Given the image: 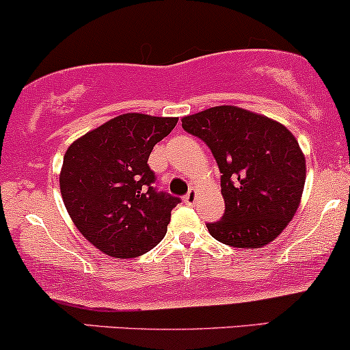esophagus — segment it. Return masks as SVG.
I'll return each instance as SVG.
<instances>
[{"mask_svg":"<svg viewBox=\"0 0 350 350\" xmlns=\"http://www.w3.org/2000/svg\"><path fill=\"white\" fill-rule=\"evenodd\" d=\"M183 202L187 203V205H193L196 202V190L195 188H190V191L185 195V198H183Z\"/></svg>","mask_w":350,"mask_h":350,"instance_id":"34e87169","label":"esophagus"}]
</instances>
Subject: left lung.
I'll return each instance as SVG.
<instances>
[{
    "instance_id": "left-lung-1",
    "label": "left lung",
    "mask_w": 350,
    "mask_h": 350,
    "mask_svg": "<svg viewBox=\"0 0 350 350\" xmlns=\"http://www.w3.org/2000/svg\"><path fill=\"white\" fill-rule=\"evenodd\" d=\"M182 127L210 147L221 172L225 215L208 223L219 243L262 248L289 225L306 183V157L286 125L237 105L185 116Z\"/></svg>"
}]
</instances>
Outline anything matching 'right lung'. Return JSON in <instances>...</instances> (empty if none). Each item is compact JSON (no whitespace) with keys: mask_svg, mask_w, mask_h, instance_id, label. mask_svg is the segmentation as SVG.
Wrapping results in <instances>:
<instances>
[{"mask_svg":"<svg viewBox=\"0 0 350 350\" xmlns=\"http://www.w3.org/2000/svg\"><path fill=\"white\" fill-rule=\"evenodd\" d=\"M178 117L129 112L74 140L59 188L70 219L90 245L111 258L142 256L162 241L180 198L159 193L147 160Z\"/></svg>","mask_w":350,"mask_h":350,"instance_id":"obj_1","label":"right lung"}]
</instances>
